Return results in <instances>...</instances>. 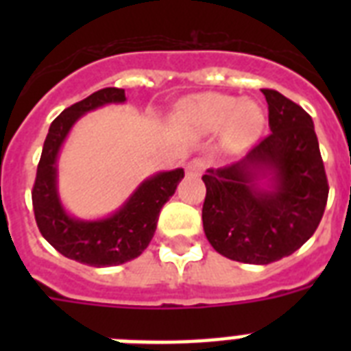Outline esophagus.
Instances as JSON below:
<instances>
[{
    "label": "esophagus",
    "instance_id": "obj_1",
    "mask_svg": "<svg viewBox=\"0 0 351 351\" xmlns=\"http://www.w3.org/2000/svg\"><path fill=\"white\" fill-rule=\"evenodd\" d=\"M204 169H206V162L200 158H195L186 164V175L187 176H195V178H197V176L202 175Z\"/></svg>",
    "mask_w": 351,
    "mask_h": 351
}]
</instances>
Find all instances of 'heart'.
I'll return each instance as SVG.
<instances>
[{"label":"heart","instance_id":"heart-1","mask_svg":"<svg viewBox=\"0 0 351 351\" xmlns=\"http://www.w3.org/2000/svg\"><path fill=\"white\" fill-rule=\"evenodd\" d=\"M173 123L191 136H209L222 131V145L230 153L251 147L266 127V111L255 100L204 93L182 100L173 112Z\"/></svg>","mask_w":351,"mask_h":351}]
</instances>
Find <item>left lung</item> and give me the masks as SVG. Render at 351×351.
I'll return each instance as SVG.
<instances>
[{"mask_svg": "<svg viewBox=\"0 0 351 351\" xmlns=\"http://www.w3.org/2000/svg\"><path fill=\"white\" fill-rule=\"evenodd\" d=\"M262 95L271 132L242 160L202 176L204 233L215 251L244 264H269L299 250L328 200L311 117L277 90Z\"/></svg>", "mask_w": 351, "mask_h": 351, "instance_id": "left-lung-1", "label": "left lung"}]
</instances>
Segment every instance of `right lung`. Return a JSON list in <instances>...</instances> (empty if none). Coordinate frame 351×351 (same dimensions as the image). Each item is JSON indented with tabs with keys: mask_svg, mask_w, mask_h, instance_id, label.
I'll use <instances>...</instances> for the list:
<instances>
[{
	"mask_svg": "<svg viewBox=\"0 0 351 351\" xmlns=\"http://www.w3.org/2000/svg\"><path fill=\"white\" fill-rule=\"evenodd\" d=\"M125 101V90L107 87L65 109L49 127L32 189L36 224L43 239L63 256L96 267L120 266L142 255L154 237L160 209L184 178L182 167L154 173L117 211L100 219H78L65 209L58 189V156L69 132L87 112Z\"/></svg>",
	"mask_w": 351,
	"mask_h": 351,
	"instance_id": "add662e5",
	"label": "right lung"
}]
</instances>
